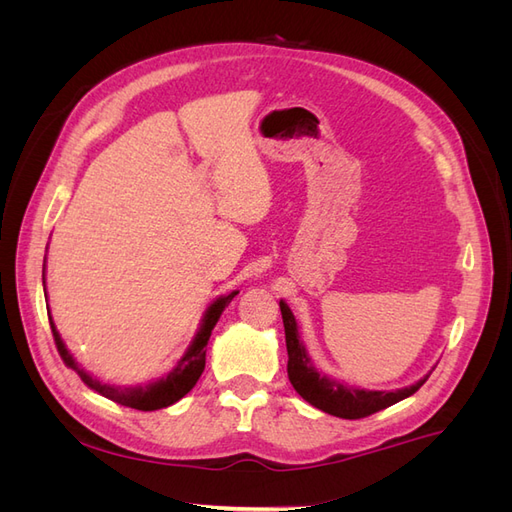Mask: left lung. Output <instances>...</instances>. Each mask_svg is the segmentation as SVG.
Segmentation results:
<instances>
[{
    "label": "left lung",
    "instance_id": "1",
    "mask_svg": "<svg viewBox=\"0 0 512 512\" xmlns=\"http://www.w3.org/2000/svg\"><path fill=\"white\" fill-rule=\"evenodd\" d=\"M282 318H284V331H286V350H288V378L307 404L314 408L339 416V418H365L374 412L389 408L397 401L414 395L421 386L427 382L429 374L418 382L406 386V389L397 391H365L356 389V386L337 382L327 374H320L314 367L312 359L305 350L303 339L299 335V324L286 301H280Z\"/></svg>",
    "mask_w": 512,
    "mask_h": 512
}]
</instances>
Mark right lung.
<instances>
[{
	"label": "right lung",
	"instance_id": "obj_1",
	"mask_svg": "<svg viewBox=\"0 0 512 512\" xmlns=\"http://www.w3.org/2000/svg\"><path fill=\"white\" fill-rule=\"evenodd\" d=\"M42 284H44V271H42ZM239 294V290H232L230 294H224V297L215 299L200 320V329L196 333V337L192 339L190 348L185 350V354L177 361V365L168 371L164 378H158L156 382H149L145 386H115V384H104L98 378H94L91 374L74 361V356L68 352L64 339H61L59 331L55 329V322L49 316L51 322V331L55 337V346L64 363L74 369L79 378L94 389L96 393H100L102 397L115 401V404H121L126 408H134V410H143V412H151V410H160V408H168L173 406L175 401H179L183 395H188L194 384L198 382L200 374L205 369V356H207V342L211 337V331L215 324H218L220 316L224 309L228 307V303L235 299ZM49 309V307H46Z\"/></svg>",
	"mask_w": 512,
	"mask_h": 512
}]
</instances>
